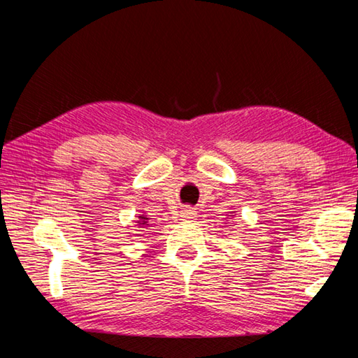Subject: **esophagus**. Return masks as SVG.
I'll list each match as a JSON object with an SVG mask.
<instances>
[{
	"instance_id": "34e87169",
	"label": "esophagus",
	"mask_w": 358,
	"mask_h": 358,
	"mask_svg": "<svg viewBox=\"0 0 358 358\" xmlns=\"http://www.w3.org/2000/svg\"><path fill=\"white\" fill-rule=\"evenodd\" d=\"M181 220L183 221H189V220H194L196 217V211L191 210V208H183L181 210Z\"/></svg>"
}]
</instances>
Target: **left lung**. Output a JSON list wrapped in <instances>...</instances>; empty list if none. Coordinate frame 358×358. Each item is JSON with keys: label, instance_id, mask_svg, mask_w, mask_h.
Here are the masks:
<instances>
[{"label": "left lung", "instance_id": "1", "mask_svg": "<svg viewBox=\"0 0 358 358\" xmlns=\"http://www.w3.org/2000/svg\"><path fill=\"white\" fill-rule=\"evenodd\" d=\"M230 216H232V215H230Z\"/></svg>", "mask_w": 358, "mask_h": 358}]
</instances>
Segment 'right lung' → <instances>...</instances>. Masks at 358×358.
I'll return each instance as SVG.
<instances>
[{"instance_id":"add662e5","label":"right lung","mask_w":358,"mask_h":358,"mask_svg":"<svg viewBox=\"0 0 358 358\" xmlns=\"http://www.w3.org/2000/svg\"><path fill=\"white\" fill-rule=\"evenodd\" d=\"M150 217L147 216V215H138L137 216V227H141V229H148L150 227Z\"/></svg>"}]
</instances>
